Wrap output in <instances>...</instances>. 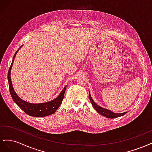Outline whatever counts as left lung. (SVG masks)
I'll return each mask as SVG.
<instances>
[{
	"instance_id": "1",
	"label": "left lung",
	"mask_w": 152,
	"mask_h": 152,
	"mask_svg": "<svg viewBox=\"0 0 152 152\" xmlns=\"http://www.w3.org/2000/svg\"><path fill=\"white\" fill-rule=\"evenodd\" d=\"M89 99H90V101L92 103V105H93V107L94 108V109L96 110V111H97V112L98 113L102 115H103L104 117H106L108 118H117L119 117L123 116V115H124L127 113V112L121 113H116L111 112L109 110L101 107L94 102V100L93 99V98H92L91 96L90 92H89Z\"/></svg>"
}]
</instances>
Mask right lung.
<instances>
[{
	"label": "right lung",
	"instance_id": "1",
	"mask_svg": "<svg viewBox=\"0 0 152 152\" xmlns=\"http://www.w3.org/2000/svg\"><path fill=\"white\" fill-rule=\"evenodd\" d=\"M23 45H22L17 50V51L15 53V55H14L12 63L8 72L7 79L9 82V87H10V91L11 95V97L14 102H15V103L18 106V107H19L23 111L25 112L26 114H28L30 116L35 117H42L50 115H51L56 112L61 104L62 101L64 98V94H65V92L66 89V86L64 87V88L63 89L61 93H59V94L56 98H54L53 100L49 101V102H48L41 103H31L21 99L15 93V90H14L11 79V72L16 55L18 53V52L19 51V50L21 48Z\"/></svg>",
	"mask_w": 152,
	"mask_h": 152
}]
</instances>
